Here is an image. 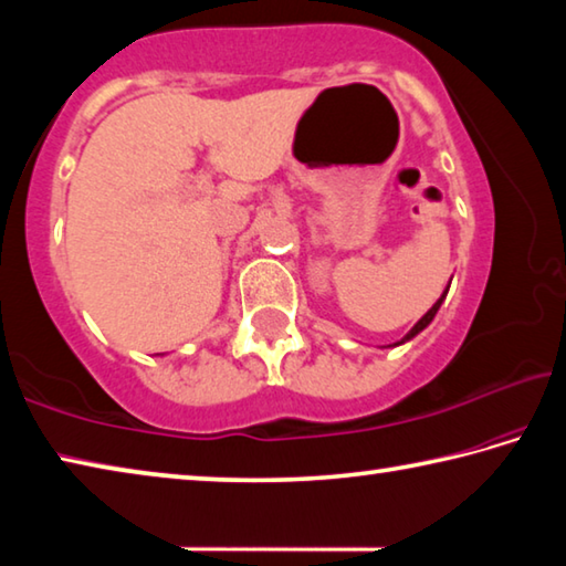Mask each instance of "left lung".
Returning <instances> with one entry per match:
<instances>
[{
	"instance_id": "obj_1",
	"label": "left lung",
	"mask_w": 566,
	"mask_h": 566,
	"mask_svg": "<svg viewBox=\"0 0 566 566\" xmlns=\"http://www.w3.org/2000/svg\"><path fill=\"white\" fill-rule=\"evenodd\" d=\"M442 300H444V294H442ZM442 300H439V302H437V304L432 306V310H429V312L424 314V317H421V319H419V322L415 324V327H411V332H409V334H407V337H405V339H401V342H407V339H411V337H415V334H419L421 329H424V327H427V324H429V322H432V319H434V314H437V310H439V304H442ZM401 342H399V344H401Z\"/></svg>"
}]
</instances>
